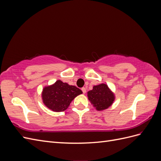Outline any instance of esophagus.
<instances>
[{
  "label": "esophagus",
  "mask_w": 161,
  "mask_h": 161,
  "mask_svg": "<svg viewBox=\"0 0 161 161\" xmlns=\"http://www.w3.org/2000/svg\"><path fill=\"white\" fill-rule=\"evenodd\" d=\"M81 90H82V92H83V93H84V94L85 93V92H86V88H85V87H82V88L81 89Z\"/></svg>",
  "instance_id": "esophagus-1"
}]
</instances>
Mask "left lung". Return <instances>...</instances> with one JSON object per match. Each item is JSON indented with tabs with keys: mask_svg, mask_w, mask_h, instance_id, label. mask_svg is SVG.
Wrapping results in <instances>:
<instances>
[{
	"mask_svg": "<svg viewBox=\"0 0 161 161\" xmlns=\"http://www.w3.org/2000/svg\"><path fill=\"white\" fill-rule=\"evenodd\" d=\"M88 99L97 111L108 109L115 100V95L106 84L94 86L87 92Z\"/></svg>",
	"mask_w": 161,
	"mask_h": 161,
	"instance_id": "8db88e82",
	"label": "left lung"
}]
</instances>
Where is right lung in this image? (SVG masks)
Returning <instances> with one entry per match:
<instances>
[{"label":"right lung","instance_id":"1","mask_svg":"<svg viewBox=\"0 0 161 161\" xmlns=\"http://www.w3.org/2000/svg\"><path fill=\"white\" fill-rule=\"evenodd\" d=\"M82 93V91L75 86L58 80L54 84L45 86L42 97L43 103L53 111H65L75 97Z\"/></svg>","mask_w":161,"mask_h":161}]
</instances>
